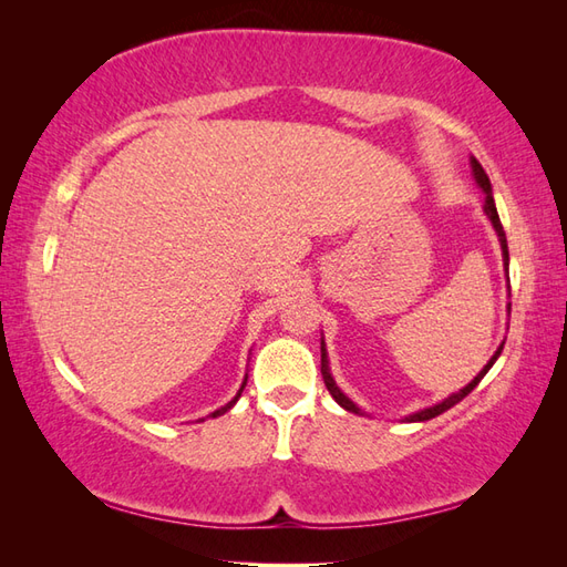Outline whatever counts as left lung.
<instances>
[{"label": "left lung", "mask_w": 567, "mask_h": 567, "mask_svg": "<svg viewBox=\"0 0 567 567\" xmlns=\"http://www.w3.org/2000/svg\"><path fill=\"white\" fill-rule=\"evenodd\" d=\"M471 169H473V179H475V184L483 188V194H485V204H483V210H485V216L489 218V223H493V228H495V233H497V237H499V247H502V259H505V267H509V251H507V237H505V230H502V223H499V216H497V208H495V198H493V186H489V179H487V174H485V169L481 167V162H477L475 157H471ZM512 308V306H509ZM502 347H505V342H502L499 347H497V351L493 354V359H489L487 363H485V369L475 375V379L465 385V388H461L458 393H454V395H449L446 400H442V402H436V405H432V408H424V410H420V412H412V414H408L405 417V422H426V420H432V417H439V414L442 412H446L449 408H454L456 402H461L465 395L471 393V390L483 381V375L493 369V363L497 361V357L502 354ZM320 351H322V379H324V385H327V390H330V395L339 402V405H342L344 410H349V412H354V414H361V410L354 405V402H351L342 390L337 388V383H334V379H332V373H330V361H327V349H324V339L320 342Z\"/></svg>", "instance_id": "obj_1"}]
</instances>
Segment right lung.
I'll return each mask as SVG.
<instances>
[{"label":"right lung","mask_w":567,"mask_h":567,"mask_svg":"<svg viewBox=\"0 0 567 567\" xmlns=\"http://www.w3.org/2000/svg\"><path fill=\"white\" fill-rule=\"evenodd\" d=\"M245 385H247V379L243 381V388H240V390H237V395H235V398H233V400L228 402V405H223L220 410H216V412H213V414H210V417H220V414H225V412H228V410H230V408L235 405V402H237V398H240V395H243V390H245Z\"/></svg>","instance_id":"add662e5"}]
</instances>
